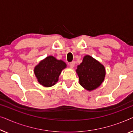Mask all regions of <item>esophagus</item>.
Listing matches in <instances>:
<instances>
[{
	"label": "esophagus",
	"mask_w": 133,
	"mask_h": 133,
	"mask_svg": "<svg viewBox=\"0 0 133 133\" xmlns=\"http://www.w3.org/2000/svg\"><path fill=\"white\" fill-rule=\"evenodd\" d=\"M75 61H72V62L69 63V66H70V67L73 68V67L75 66Z\"/></svg>",
	"instance_id": "obj_1"
}]
</instances>
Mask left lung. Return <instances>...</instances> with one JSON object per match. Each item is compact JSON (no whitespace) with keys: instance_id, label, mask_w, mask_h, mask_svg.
Listing matches in <instances>:
<instances>
[{"instance_id":"8db88e82","label":"left lung","mask_w":133,"mask_h":133,"mask_svg":"<svg viewBox=\"0 0 133 133\" xmlns=\"http://www.w3.org/2000/svg\"><path fill=\"white\" fill-rule=\"evenodd\" d=\"M76 72L80 84L89 91L96 89L101 84L105 75L103 65L89 55L84 57L83 62L78 66Z\"/></svg>"}]
</instances>
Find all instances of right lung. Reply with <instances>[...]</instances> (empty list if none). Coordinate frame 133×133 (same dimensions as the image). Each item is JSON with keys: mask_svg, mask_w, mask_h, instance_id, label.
<instances>
[{"mask_svg": "<svg viewBox=\"0 0 133 133\" xmlns=\"http://www.w3.org/2000/svg\"><path fill=\"white\" fill-rule=\"evenodd\" d=\"M66 67L64 61L49 56L35 67L34 73L40 84L44 87H51L57 83L61 70Z\"/></svg>", "mask_w": 133, "mask_h": 133, "instance_id": "1", "label": "right lung"}]
</instances>
